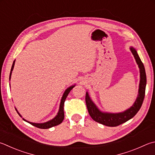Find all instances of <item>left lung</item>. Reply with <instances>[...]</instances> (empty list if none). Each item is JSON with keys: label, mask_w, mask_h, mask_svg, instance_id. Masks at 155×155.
Masks as SVG:
<instances>
[{"label": "left lung", "mask_w": 155, "mask_h": 155, "mask_svg": "<svg viewBox=\"0 0 155 155\" xmlns=\"http://www.w3.org/2000/svg\"><path fill=\"white\" fill-rule=\"evenodd\" d=\"M130 50L134 55L135 60L140 68V80L139 85L138 95L133 106L126 110L125 111L119 113H110L103 112L100 110L97 106L91 100L88 92L86 93L85 102L87 110L91 117L95 121L108 127H116L125 123L133 118L141 108L145 96V90L146 85V75L144 64L142 62L138 54L134 47H131Z\"/></svg>", "instance_id": "1"}]
</instances>
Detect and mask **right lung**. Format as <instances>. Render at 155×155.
I'll list each match as a JSON object with an SVG mask.
<instances>
[{
    "mask_svg": "<svg viewBox=\"0 0 155 155\" xmlns=\"http://www.w3.org/2000/svg\"><path fill=\"white\" fill-rule=\"evenodd\" d=\"M15 60L13 61L12 67H11V72H10V75H9V80L11 79V73H12V71H13V68H14V65H15ZM74 86H75V85L70 86V87H68V88H67L66 89V91H64V94H63V96H62V97H61V102H60V108H59V111L58 112V114L56 115V116L54 118H53V119L50 120H49V121H47V122L43 123H35L29 122V121H28V120H26V119H24V118H23V120H25V121L29 123L30 124H31L32 125L36 127L40 128V129H49V128L52 127H54V126L60 125L61 123H62L63 120L64 119V102H65V100L66 99L67 96H68V94L70 93V91H71L73 87H74ZM15 110H16L17 112H18V114L21 117V114L19 113L18 111L17 110L16 108H15Z\"/></svg>",
    "mask_w": 155,
    "mask_h": 155,
    "instance_id": "obj_1",
    "label": "right lung"
}]
</instances>
